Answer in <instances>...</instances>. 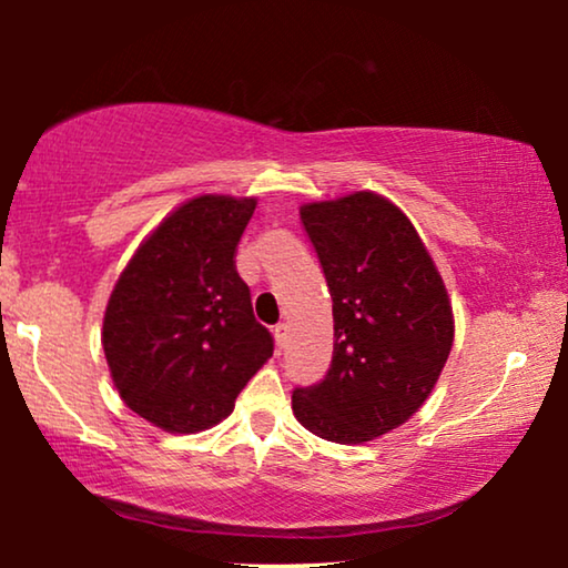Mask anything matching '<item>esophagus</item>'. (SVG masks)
<instances>
[{"label":"esophagus","instance_id":"obj_1","mask_svg":"<svg viewBox=\"0 0 568 568\" xmlns=\"http://www.w3.org/2000/svg\"><path fill=\"white\" fill-rule=\"evenodd\" d=\"M290 328H286V323H278L274 328V336H276V346L284 348L286 341H290V333H286Z\"/></svg>","mask_w":568,"mask_h":568}]
</instances>
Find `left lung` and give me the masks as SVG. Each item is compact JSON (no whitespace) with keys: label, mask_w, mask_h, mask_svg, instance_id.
<instances>
[{"label":"left lung","mask_w":568,"mask_h":568,"mask_svg":"<svg viewBox=\"0 0 568 568\" xmlns=\"http://www.w3.org/2000/svg\"><path fill=\"white\" fill-rule=\"evenodd\" d=\"M333 300V359L317 385L294 387L297 422L321 439L359 445L408 422L453 348L439 271L390 201L369 191L300 209Z\"/></svg>","instance_id":"8db88e82"}]
</instances>
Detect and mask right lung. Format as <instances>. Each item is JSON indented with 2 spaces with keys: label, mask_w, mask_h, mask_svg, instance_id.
I'll return each instance as SVG.
<instances>
[{
  "label": "right lung",
  "mask_w": 568,
  "mask_h": 568,
  "mask_svg": "<svg viewBox=\"0 0 568 568\" xmlns=\"http://www.w3.org/2000/svg\"><path fill=\"white\" fill-rule=\"evenodd\" d=\"M255 199L199 196L144 240L108 300L103 352L123 403L165 432L220 424L274 354L235 247Z\"/></svg>",
  "instance_id": "1"
}]
</instances>
